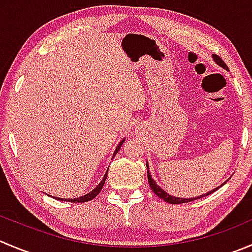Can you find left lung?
I'll return each mask as SVG.
<instances>
[{
    "instance_id": "1",
    "label": "left lung",
    "mask_w": 252,
    "mask_h": 252,
    "mask_svg": "<svg viewBox=\"0 0 252 252\" xmlns=\"http://www.w3.org/2000/svg\"><path fill=\"white\" fill-rule=\"evenodd\" d=\"M213 58H214V60H216L217 64L220 65L221 67H224V69L228 70V66H226V64H225V63H224L223 60H221L220 58H219L218 55H216V54H214ZM146 167H148V181H149V185H150V188H151V189H153V192L156 194V196L160 197L161 199H163V201L167 202V203H170V204H181V203H187V202H192V201H194V199H199V198H202V197H206V196H208V194L213 193L214 191H217V189H218V188H219V187H217L216 189H213V191L208 192V193L203 194V196L197 197V198H189V199L177 198V197H172V196H170V194H167L165 191H163L162 188L158 187V186L155 183V181H154L153 178H151L150 173H149V166H148V163H146ZM224 183H225V182H224ZM224 183H223V185H224Z\"/></svg>"
}]
</instances>
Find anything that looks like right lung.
<instances>
[{"label":"right lung","mask_w":252,"mask_h":252,"mask_svg":"<svg viewBox=\"0 0 252 252\" xmlns=\"http://www.w3.org/2000/svg\"><path fill=\"white\" fill-rule=\"evenodd\" d=\"M124 143V140H122L121 143H119V145L117 146V149H116V151H114V154H113V158H114V155H116L117 153H118L119 151V149H121V146H122V144ZM107 173H108V171H107L106 172V175H104V177H103V180L101 181V183H99L98 186H97L96 188H94V191L91 192V193H89V194H85V196H82V197H79V198H74V199H60V198H58V197H56V199H60V201H69V202H76V203H84V202H89V201H92V199L94 198V197L96 196H98V193L99 192H101V189H102V187H103V185H104V182H106V178H107Z\"/></svg>","instance_id":"obj_1"}]
</instances>
